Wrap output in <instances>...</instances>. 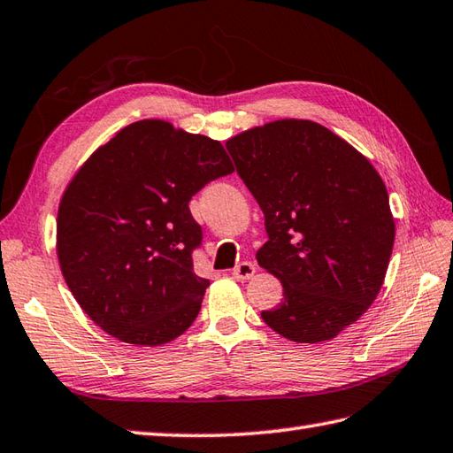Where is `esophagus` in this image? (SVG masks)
<instances>
[{
	"mask_svg": "<svg viewBox=\"0 0 453 453\" xmlns=\"http://www.w3.org/2000/svg\"><path fill=\"white\" fill-rule=\"evenodd\" d=\"M254 273H256V265L252 264V261H242V264H238V265L233 269V277L238 279V280L250 279Z\"/></svg>",
	"mask_w": 453,
	"mask_h": 453,
	"instance_id": "obj_1",
	"label": "esophagus"
}]
</instances>
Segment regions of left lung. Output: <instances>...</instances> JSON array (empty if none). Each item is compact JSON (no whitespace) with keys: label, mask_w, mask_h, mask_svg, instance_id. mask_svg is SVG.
<instances>
[{"label":"left lung","mask_w":453,"mask_h":453,"mask_svg":"<svg viewBox=\"0 0 453 453\" xmlns=\"http://www.w3.org/2000/svg\"><path fill=\"white\" fill-rule=\"evenodd\" d=\"M264 211L257 264L283 285L265 324L296 343L329 341L365 314L384 283L395 223L370 160L310 119H277L226 142Z\"/></svg>","instance_id":"1"}]
</instances>
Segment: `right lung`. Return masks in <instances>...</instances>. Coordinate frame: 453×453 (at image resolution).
<instances>
[{
    "label": "right lung",
    "mask_w": 453,
    "mask_h": 453,
    "mask_svg": "<svg viewBox=\"0 0 453 453\" xmlns=\"http://www.w3.org/2000/svg\"><path fill=\"white\" fill-rule=\"evenodd\" d=\"M223 145L142 119L98 147L58 211V259L85 314L124 343L158 347L199 314L201 226L189 211L211 180L233 174Z\"/></svg>",
    "instance_id": "right-lung-1"
}]
</instances>
